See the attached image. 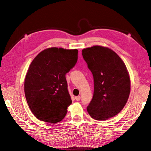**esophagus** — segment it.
I'll list each match as a JSON object with an SVG mask.
<instances>
[{"instance_id": "1", "label": "esophagus", "mask_w": 151, "mask_h": 151, "mask_svg": "<svg viewBox=\"0 0 151 151\" xmlns=\"http://www.w3.org/2000/svg\"><path fill=\"white\" fill-rule=\"evenodd\" d=\"M75 99L76 100V101H79L80 100V99H81V97L80 96H76L75 98Z\"/></svg>"}]
</instances>
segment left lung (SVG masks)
<instances>
[{"mask_svg":"<svg viewBox=\"0 0 151 151\" xmlns=\"http://www.w3.org/2000/svg\"><path fill=\"white\" fill-rule=\"evenodd\" d=\"M82 55L94 80L88 113L96 120H107L118 114L127 101L131 90L129 73L123 61L109 48L96 45L84 48Z\"/></svg>","mask_w":151,"mask_h":151,"instance_id":"obj_1","label":"left lung"}]
</instances>
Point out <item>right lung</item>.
<instances>
[{
    "mask_svg": "<svg viewBox=\"0 0 151 151\" xmlns=\"http://www.w3.org/2000/svg\"><path fill=\"white\" fill-rule=\"evenodd\" d=\"M78 50L52 47L33 59L27 71L24 91L37 119L55 124L62 120L72 101L65 75L77 62Z\"/></svg>",
    "mask_w": 151,
    "mask_h": 151,
    "instance_id": "obj_1",
    "label": "right lung"
}]
</instances>
